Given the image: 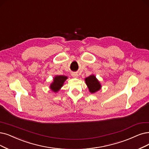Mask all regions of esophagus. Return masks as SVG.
Wrapping results in <instances>:
<instances>
[{
    "label": "esophagus",
    "mask_w": 149,
    "mask_h": 149,
    "mask_svg": "<svg viewBox=\"0 0 149 149\" xmlns=\"http://www.w3.org/2000/svg\"><path fill=\"white\" fill-rule=\"evenodd\" d=\"M71 75H72L73 77H74V78H77V77L78 76V74L77 73H73L72 74H71Z\"/></svg>",
    "instance_id": "esophagus-1"
}]
</instances>
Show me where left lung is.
I'll list each match as a JSON object with an SVG mask.
<instances>
[{"label":"left lung","instance_id":"left-lung-1","mask_svg":"<svg viewBox=\"0 0 149 149\" xmlns=\"http://www.w3.org/2000/svg\"><path fill=\"white\" fill-rule=\"evenodd\" d=\"M86 84L91 93H95L101 88V84L94 75H91L85 79Z\"/></svg>","mask_w":149,"mask_h":149}]
</instances>
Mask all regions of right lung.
<instances>
[{
	"instance_id": "1",
	"label": "right lung",
	"mask_w": 149,
	"mask_h": 149,
	"mask_svg": "<svg viewBox=\"0 0 149 149\" xmlns=\"http://www.w3.org/2000/svg\"><path fill=\"white\" fill-rule=\"evenodd\" d=\"M67 79V76H56L54 79V82H53L51 84L50 88L51 90L54 92H57L59 89L62 87L65 81Z\"/></svg>"
}]
</instances>
